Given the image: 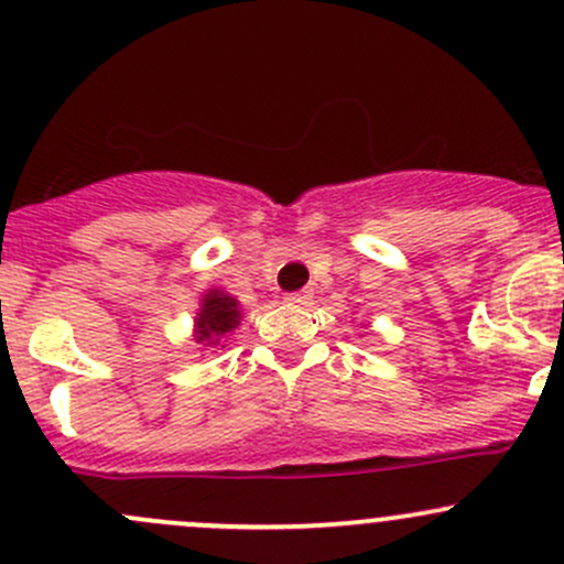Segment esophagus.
<instances>
[{"mask_svg":"<svg viewBox=\"0 0 564 564\" xmlns=\"http://www.w3.org/2000/svg\"><path fill=\"white\" fill-rule=\"evenodd\" d=\"M311 300H313L311 289H300V292L286 294V302H292V305H311Z\"/></svg>","mask_w":564,"mask_h":564,"instance_id":"obj_1","label":"esophagus"}]
</instances>
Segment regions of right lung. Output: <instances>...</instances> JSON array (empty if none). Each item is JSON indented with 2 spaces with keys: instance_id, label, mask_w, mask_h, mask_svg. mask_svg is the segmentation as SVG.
Masks as SVG:
<instances>
[{
  "instance_id": "add662e5",
  "label": "right lung",
  "mask_w": 564,
  "mask_h": 564,
  "mask_svg": "<svg viewBox=\"0 0 564 564\" xmlns=\"http://www.w3.org/2000/svg\"><path fill=\"white\" fill-rule=\"evenodd\" d=\"M237 318H240L237 300L221 292L205 294L203 307L197 313V343H218L240 324Z\"/></svg>"
}]
</instances>
